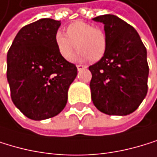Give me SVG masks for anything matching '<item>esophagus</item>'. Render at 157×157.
<instances>
[{"mask_svg":"<svg viewBox=\"0 0 157 157\" xmlns=\"http://www.w3.org/2000/svg\"><path fill=\"white\" fill-rule=\"evenodd\" d=\"M77 68H78V71H81V70H83V69H86V66H85V65L78 64V65H77Z\"/></svg>","mask_w":157,"mask_h":157,"instance_id":"obj_1","label":"esophagus"}]
</instances>
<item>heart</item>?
I'll return each mask as SVG.
<instances>
[{
    "label": "heart",
    "mask_w": 157,
    "mask_h": 157,
    "mask_svg": "<svg viewBox=\"0 0 157 157\" xmlns=\"http://www.w3.org/2000/svg\"><path fill=\"white\" fill-rule=\"evenodd\" d=\"M67 35L58 31L55 35V42L59 55L63 59H69L76 48L78 50L71 58L74 61L91 59L98 61L104 56L107 48L105 33L92 24L77 21L66 28Z\"/></svg>",
    "instance_id": "1"
}]
</instances>
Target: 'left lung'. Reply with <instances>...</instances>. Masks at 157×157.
I'll list each match as a JSON object with an SVG mask.
<instances>
[{"mask_svg": "<svg viewBox=\"0 0 157 157\" xmlns=\"http://www.w3.org/2000/svg\"><path fill=\"white\" fill-rule=\"evenodd\" d=\"M104 24L107 48L89 67L91 97L98 110L109 116L135 112L147 95V50L136 30L111 14L93 19Z\"/></svg>", "mask_w": 157, "mask_h": 157, "instance_id": "left-lung-1", "label": "left lung"}]
</instances>
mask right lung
<instances>
[{"mask_svg": "<svg viewBox=\"0 0 157 157\" xmlns=\"http://www.w3.org/2000/svg\"><path fill=\"white\" fill-rule=\"evenodd\" d=\"M59 26L60 21L47 18L23 26L7 53L12 101L33 120L53 117L64 109L78 74L76 65L58 51L55 35Z\"/></svg>", "mask_w": 157, "mask_h": 157, "instance_id": "1", "label": "right lung"}]
</instances>
